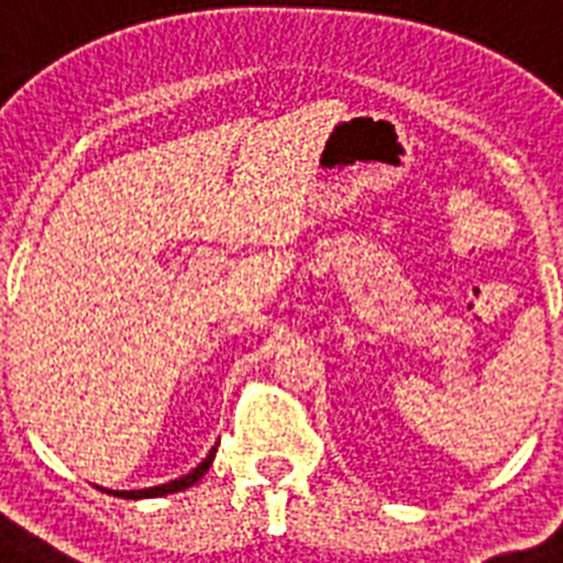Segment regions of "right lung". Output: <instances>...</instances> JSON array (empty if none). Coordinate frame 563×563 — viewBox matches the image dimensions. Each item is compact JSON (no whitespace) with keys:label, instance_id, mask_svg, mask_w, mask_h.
<instances>
[{"label":"right lung","instance_id":"add662e5","mask_svg":"<svg viewBox=\"0 0 563 563\" xmlns=\"http://www.w3.org/2000/svg\"><path fill=\"white\" fill-rule=\"evenodd\" d=\"M214 452L217 450H211L209 455H206V461H202L197 470L188 472V475H183V478L168 481V484H163V486H151V489H136V493H113V495H120V498H159V495H172V493H179V489H188V486L197 484V481H200L202 475L209 472L211 461H214Z\"/></svg>","mask_w":563,"mask_h":563}]
</instances>
